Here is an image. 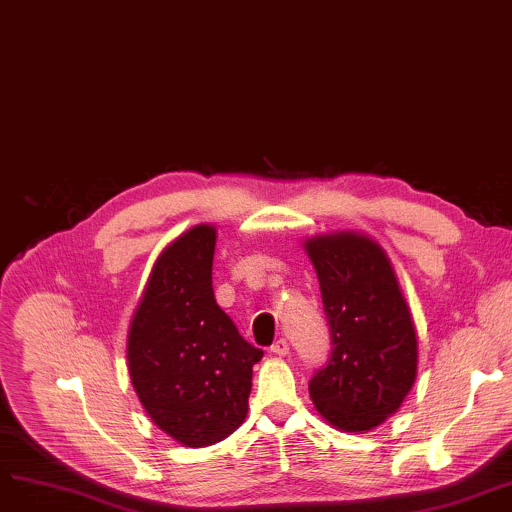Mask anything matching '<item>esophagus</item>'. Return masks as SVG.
Instances as JSON below:
<instances>
[{"mask_svg": "<svg viewBox=\"0 0 512 512\" xmlns=\"http://www.w3.org/2000/svg\"><path fill=\"white\" fill-rule=\"evenodd\" d=\"M270 351H272L274 355H278V357H286L288 351H290V344H288L284 338H280V340H276V342L272 344Z\"/></svg>", "mask_w": 512, "mask_h": 512, "instance_id": "obj_1", "label": "esophagus"}]
</instances>
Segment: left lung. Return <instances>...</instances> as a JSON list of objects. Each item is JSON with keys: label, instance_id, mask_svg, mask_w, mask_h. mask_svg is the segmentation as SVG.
I'll use <instances>...</instances> for the list:
<instances>
[{"label": "left lung", "instance_id": "left-lung-1", "mask_svg": "<svg viewBox=\"0 0 512 512\" xmlns=\"http://www.w3.org/2000/svg\"><path fill=\"white\" fill-rule=\"evenodd\" d=\"M330 324L332 353L309 382L317 413L367 432L398 411L417 378V332L392 263L369 236L305 240Z\"/></svg>", "mask_w": 512, "mask_h": 512}]
</instances>
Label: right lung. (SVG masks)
I'll return each mask as SVG.
<instances>
[{
  "mask_svg": "<svg viewBox=\"0 0 512 512\" xmlns=\"http://www.w3.org/2000/svg\"><path fill=\"white\" fill-rule=\"evenodd\" d=\"M215 228L176 238L153 265L128 330V373L153 423L203 448L247 417L253 365L263 357L213 297Z\"/></svg>",
  "mask_w": 512,
  "mask_h": 512,
  "instance_id": "obj_1",
  "label": "right lung"
}]
</instances>
